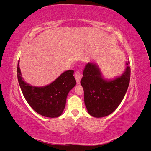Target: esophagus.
<instances>
[{"instance_id": "34e87169", "label": "esophagus", "mask_w": 151, "mask_h": 151, "mask_svg": "<svg viewBox=\"0 0 151 151\" xmlns=\"http://www.w3.org/2000/svg\"><path fill=\"white\" fill-rule=\"evenodd\" d=\"M75 77H76V79L77 84H80V82H81V80L82 79V75H81V74L79 71H76V73H75Z\"/></svg>"}]
</instances>
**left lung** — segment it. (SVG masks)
Wrapping results in <instances>:
<instances>
[{
	"label": "left lung",
	"mask_w": 151,
	"mask_h": 151,
	"mask_svg": "<svg viewBox=\"0 0 151 151\" xmlns=\"http://www.w3.org/2000/svg\"><path fill=\"white\" fill-rule=\"evenodd\" d=\"M129 63H126L125 72L120 77L110 81L103 79L96 64L88 63L86 65L81 84L84 89L86 107L91 116H108L119 106L130 83Z\"/></svg>",
	"instance_id": "8db88e82"
}]
</instances>
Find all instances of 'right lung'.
Here are the masks:
<instances>
[{
  "instance_id": "1",
  "label": "right lung",
  "mask_w": 151,
  "mask_h": 151,
  "mask_svg": "<svg viewBox=\"0 0 151 151\" xmlns=\"http://www.w3.org/2000/svg\"><path fill=\"white\" fill-rule=\"evenodd\" d=\"M17 64V79L22 93L30 106L40 115L55 118L60 116L65 106L68 92L76 84L74 70L65 71L50 84L41 87L32 86L27 84L21 77Z\"/></svg>"
}]
</instances>
